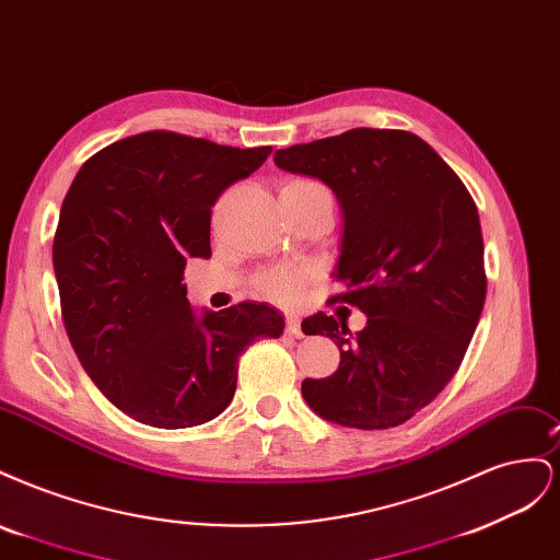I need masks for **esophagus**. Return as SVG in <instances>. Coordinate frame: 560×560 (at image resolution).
Masks as SVG:
<instances>
[{
    "label": "esophagus",
    "mask_w": 560,
    "mask_h": 560,
    "mask_svg": "<svg viewBox=\"0 0 560 560\" xmlns=\"http://www.w3.org/2000/svg\"><path fill=\"white\" fill-rule=\"evenodd\" d=\"M284 331L290 334V336H296V338H301V336H303V331H301V319H299V315H287V322H284Z\"/></svg>",
    "instance_id": "34e87169"
}]
</instances>
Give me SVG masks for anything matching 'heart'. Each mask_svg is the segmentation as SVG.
Here are the masks:
<instances>
[{
    "label": "heart",
    "mask_w": 560,
    "mask_h": 560,
    "mask_svg": "<svg viewBox=\"0 0 560 560\" xmlns=\"http://www.w3.org/2000/svg\"><path fill=\"white\" fill-rule=\"evenodd\" d=\"M287 186H319L317 182L308 179H296L290 182ZM306 280V273L296 266H276L266 270V273L259 278V290L264 296L273 299L278 303H290L299 296L301 284Z\"/></svg>",
    "instance_id": "1"
}]
</instances>
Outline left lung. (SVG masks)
<instances>
[{"instance_id":"1","label":"left lung","mask_w":560,"mask_h":560,"mask_svg":"<svg viewBox=\"0 0 560 560\" xmlns=\"http://www.w3.org/2000/svg\"><path fill=\"white\" fill-rule=\"evenodd\" d=\"M287 173L325 182L341 206L331 299L366 315L362 331L315 313L303 334L336 341L341 364L301 393L329 422L387 430L413 418L460 366L486 301L479 212L444 159L406 130L352 128L278 149Z\"/></svg>"}]
</instances>
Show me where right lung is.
<instances>
[{"label":"right lung","mask_w":560,"mask_h":560,"mask_svg":"<svg viewBox=\"0 0 560 560\" xmlns=\"http://www.w3.org/2000/svg\"><path fill=\"white\" fill-rule=\"evenodd\" d=\"M270 147L238 149L151 130L81 165L54 241L62 322L81 366L116 409L161 430L202 425L233 399L238 358L278 338L266 303L196 311L186 259L210 257V214Z\"/></svg>","instance_id":"obj_1"}]
</instances>
